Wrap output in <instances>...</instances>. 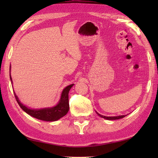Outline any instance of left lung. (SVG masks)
<instances>
[{
    "label": "left lung",
    "mask_w": 158,
    "mask_h": 158,
    "mask_svg": "<svg viewBox=\"0 0 158 158\" xmlns=\"http://www.w3.org/2000/svg\"><path fill=\"white\" fill-rule=\"evenodd\" d=\"M98 114V115L102 117L104 119H108V120H115V119H122L123 117H126V115H120V116H117V117H106V116H103L102 115H100V114L97 113Z\"/></svg>",
    "instance_id": "1"
}]
</instances>
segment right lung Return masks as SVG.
Here are the masks:
<instances>
[{
    "label": "right lung",
    "mask_w": 158,
    "mask_h": 158,
    "mask_svg": "<svg viewBox=\"0 0 158 158\" xmlns=\"http://www.w3.org/2000/svg\"><path fill=\"white\" fill-rule=\"evenodd\" d=\"M11 68V67H10ZM10 79L12 82L11 77L10 75ZM73 84L67 86L66 88L64 89L62 91L61 98L59 103L56 106L52 108H46L43 109H30L27 108L26 106L23 105L19 102L18 96L15 95L14 92V95L15 99L18 102V105L21 107L24 111L28 113V115L35 117L38 119H41L43 121H47V122H54V121L58 120L61 117H64L66 113L69 112V92L70 89L72 88Z\"/></svg>",
    "instance_id": "1"
}]
</instances>
